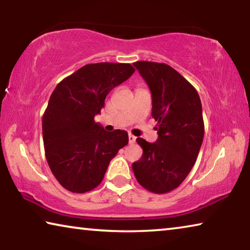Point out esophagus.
Returning a JSON list of instances; mask_svg holds the SVG:
<instances>
[{"label":"esophagus","mask_w":250,"mask_h":250,"mask_svg":"<svg viewBox=\"0 0 250 250\" xmlns=\"http://www.w3.org/2000/svg\"><path fill=\"white\" fill-rule=\"evenodd\" d=\"M135 139H137V138H135L134 135L129 134V143H130V145H132V143L135 142Z\"/></svg>","instance_id":"obj_1"}]
</instances>
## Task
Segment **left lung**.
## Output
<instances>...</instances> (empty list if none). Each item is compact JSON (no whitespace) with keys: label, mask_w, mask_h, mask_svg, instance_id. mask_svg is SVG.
Here are the masks:
<instances>
[{"label":"left lung","mask_w":250,"mask_h":250,"mask_svg":"<svg viewBox=\"0 0 250 250\" xmlns=\"http://www.w3.org/2000/svg\"><path fill=\"white\" fill-rule=\"evenodd\" d=\"M133 65L151 90L152 118L158 122L159 137L154 143L137 139L143 153L132 170L147 191L168 193L180 186L196 162L204 138L201 99L171 66L145 61Z\"/></svg>","instance_id":"obj_1"}]
</instances>
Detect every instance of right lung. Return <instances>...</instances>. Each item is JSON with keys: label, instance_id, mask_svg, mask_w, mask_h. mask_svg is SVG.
I'll use <instances>...</instances> for the list:
<instances>
[{"label": "right lung", "instance_id": "1", "mask_svg": "<svg viewBox=\"0 0 250 250\" xmlns=\"http://www.w3.org/2000/svg\"><path fill=\"white\" fill-rule=\"evenodd\" d=\"M130 64H88L62 79L43 116L45 155L62 188L86 193L104 180L110 161L128 145L124 130L104 131L95 122L107 95L134 73Z\"/></svg>", "mask_w": 250, "mask_h": 250}]
</instances>
